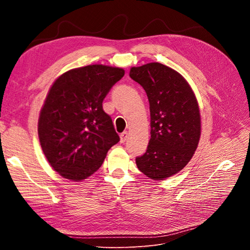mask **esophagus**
I'll use <instances>...</instances> for the list:
<instances>
[{
  "instance_id": "esophagus-1",
  "label": "esophagus",
  "mask_w": 250,
  "mask_h": 250,
  "mask_svg": "<svg viewBox=\"0 0 250 250\" xmlns=\"http://www.w3.org/2000/svg\"><path fill=\"white\" fill-rule=\"evenodd\" d=\"M127 137H128V134L127 132H124L120 135V138H121V143H125L126 140H127Z\"/></svg>"
}]
</instances>
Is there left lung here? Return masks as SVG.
I'll return each mask as SVG.
<instances>
[{
  "label": "left lung",
  "instance_id": "1",
  "mask_svg": "<svg viewBox=\"0 0 250 250\" xmlns=\"http://www.w3.org/2000/svg\"><path fill=\"white\" fill-rule=\"evenodd\" d=\"M129 77L146 91L150 104L151 139L137 166L151 179L164 180L185 168L198 148V100L182 75L160 62L130 68Z\"/></svg>",
  "mask_w": 250,
  "mask_h": 250
}]
</instances>
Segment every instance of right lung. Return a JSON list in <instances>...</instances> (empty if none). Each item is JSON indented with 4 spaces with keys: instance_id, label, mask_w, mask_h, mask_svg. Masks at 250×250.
Wrapping results in <instances>:
<instances>
[{
    "instance_id": "right-lung-1",
    "label": "right lung",
    "mask_w": 250,
    "mask_h": 250,
    "mask_svg": "<svg viewBox=\"0 0 250 250\" xmlns=\"http://www.w3.org/2000/svg\"><path fill=\"white\" fill-rule=\"evenodd\" d=\"M124 75L122 68L89 64L62 74L49 88L37 132L45 158L63 178H88L120 142L102 101Z\"/></svg>"
}]
</instances>
